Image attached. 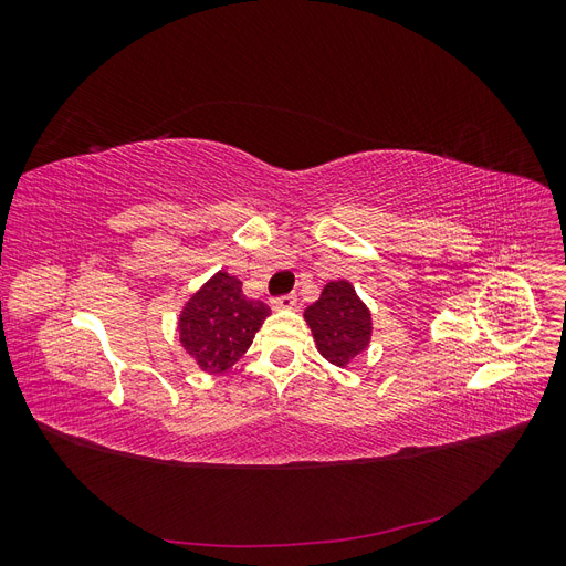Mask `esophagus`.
<instances>
[{
    "instance_id": "1",
    "label": "esophagus",
    "mask_w": 566,
    "mask_h": 566,
    "mask_svg": "<svg viewBox=\"0 0 566 566\" xmlns=\"http://www.w3.org/2000/svg\"><path fill=\"white\" fill-rule=\"evenodd\" d=\"M273 310H295L297 306V297L295 295H283V297H273L271 300Z\"/></svg>"
}]
</instances>
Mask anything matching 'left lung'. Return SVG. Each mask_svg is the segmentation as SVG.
I'll return each mask as SVG.
<instances>
[{"label": "left lung", "mask_w": 566, "mask_h": 566, "mask_svg": "<svg viewBox=\"0 0 566 566\" xmlns=\"http://www.w3.org/2000/svg\"><path fill=\"white\" fill-rule=\"evenodd\" d=\"M316 349L325 361L345 368L370 345V310L349 281H331L321 297L304 310Z\"/></svg>", "instance_id": "left-lung-1"}]
</instances>
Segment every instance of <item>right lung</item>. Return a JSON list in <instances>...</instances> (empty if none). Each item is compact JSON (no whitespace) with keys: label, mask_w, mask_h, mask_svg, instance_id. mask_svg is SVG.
<instances>
[{"label":"right lung","mask_w":566,"mask_h":566,"mask_svg":"<svg viewBox=\"0 0 566 566\" xmlns=\"http://www.w3.org/2000/svg\"><path fill=\"white\" fill-rule=\"evenodd\" d=\"M269 306L243 295V283L217 271L179 314V342L205 373H227L269 316Z\"/></svg>","instance_id":"obj_1"}]
</instances>
